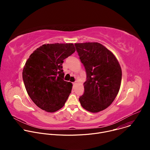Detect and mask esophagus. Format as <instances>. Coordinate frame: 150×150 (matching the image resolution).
I'll return each mask as SVG.
<instances>
[{
	"label": "esophagus",
	"instance_id": "esophagus-1",
	"mask_svg": "<svg viewBox=\"0 0 150 150\" xmlns=\"http://www.w3.org/2000/svg\"><path fill=\"white\" fill-rule=\"evenodd\" d=\"M76 82H73V85H76Z\"/></svg>",
	"mask_w": 150,
	"mask_h": 150
}]
</instances>
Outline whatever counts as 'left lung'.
Here are the masks:
<instances>
[{"mask_svg":"<svg viewBox=\"0 0 150 150\" xmlns=\"http://www.w3.org/2000/svg\"><path fill=\"white\" fill-rule=\"evenodd\" d=\"M87 79L84 93L79 100L82 108L91 113L101 112L113 103L120 90L122 69L114 54L99 42L75 43Z\"/></svg>","mask_w":150,"mask_h":150,"instance_id":"1","label":"left lung"}]
</instances>
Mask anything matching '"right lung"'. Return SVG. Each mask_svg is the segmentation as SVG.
Segmentation results:
<instances>
[{
  "label": "right lung",
  "instance_id": "right-lung-1",
  "mask_svg": "<svg viewBox=\"0 0 150 150\" xmlns=\"http://www.w3.org/2000/svg\"><path fill=\"white\" fill-rule=\"evenodd\" d=\"M75 52L72 43L45 44L25 62L23 78L27 92L39 108L55 112L65 105L72 83L64 81L63 60Z\"/></svg>",
  "mask_w": 150,
  "mask_h": 150
}]
</instances>
